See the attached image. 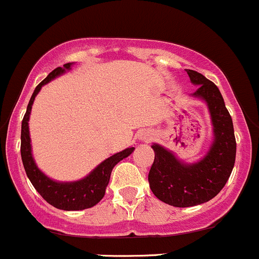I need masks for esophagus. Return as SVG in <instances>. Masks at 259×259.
<instances>
[{
	"instance_id": "obj_1",
	"label": "esophagus",
	"mask_w": 259,
	"mask_h": 259,
	"mask_svg": "<svg viewBox=\"0 0 259 259\" xmlns=\"http://www.w3.org/2000/svg\"><path fill=\"white\" fill-rule=\"evenodd\" d=\"M153 139H154V134L151 132H143V133H140L139 140H142V142L148 143V142H150V140H153Z\"/></svg>"
}]
</instances>
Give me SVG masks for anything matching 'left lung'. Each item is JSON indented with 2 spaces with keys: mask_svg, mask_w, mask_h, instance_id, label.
<instances>
[{
  "mask_svg": "<svg viewBox=\"0 0 259 259\" xmlns=\"http://www.w3.org/2000/svg\"><path fill=\"white\" fill-rule=\"evenodd\" d=\"M192 83L198 86L192 98L204 101L213 126V142L207 154L194 163L182 161L164 146L151 145L155 158L149 171V185L158 199L178 208L194 207L213 199L226 185L236 161L233 121L219 89L193 70Z\"/></svg>",
  "mask_w": 259,
  "mask_h": 259,
  "instance_id": "obj_1",
  "label": "left lung"
}]
</instances>
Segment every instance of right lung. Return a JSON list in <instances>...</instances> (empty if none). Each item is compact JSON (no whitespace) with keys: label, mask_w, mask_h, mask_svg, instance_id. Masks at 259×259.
Masks as SVG:
<instances>
[{"label":"right lung","mask_w":259,"mask_h":259,"mask_svg":"<svg viewBox=\"0 0 259 259\" xmlns=\"http://www.w3.org/2000/svg\"><path fill=\"white\" fill-rule=\"evenodd\" d=\"M72 65L74 62H69L62 67H57L54 71L50 72L45 80H42L36 86L28 101L27 110L21 125V158H22L23 168L27 174V178L49 204L62 210H82L98 204L105 195L106 187L109 184L114 166L120 160L127 158L135 150V148H126L120 153L114 154L110 158L101 161L85 178L75 180V182H57V180L49 178L45 173L38 169L32 155L30 130H28V120H30L32 104L44 85L61 76L66 71H70Z\"/></svg>","instance_id":"right-lung-1"}]
</instances>
